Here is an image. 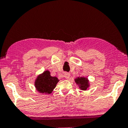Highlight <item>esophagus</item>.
<instances>
[{
  "label": "esophagus",
  "mask_w": 128,
  "mask_h": 128,
  "mask_svg": "<svg viewBox=\"0 0 128 128\" xmlns=\"http://www.w3.org/2000/svg\"><path fill=\"white\" fill-rule=\"evenodd\" d=\"M70 73L67 72H65V73H64V77H65L66 79H68L69 78H70Z\"/></svg>",
  "instance_id": "esophagus-1"
}]
</instances>
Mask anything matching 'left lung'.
<instances>
[{
    "label": "left lung",
    "mask_w": 128,
    "mask_h": 128,
    "mask_svg": "<svg viewBox=\"0 0 128 128\" xmlns=\"http://www.w3.org/2000/svg\"><path fill=\"white\" fill-rule=\"evenodd\" d=\"M75 82L77 84L79 85L80 88L82 90H86L88 86V81L86 78H78L75 79Z\"/></svg>",
    "instance_id": "left-lung-1"
}]
</instances>
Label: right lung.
Here are the masks:
<instances>
[{"label": "right lung", "instance_id": "right-lung-1", "mask_svg": "<svg viewBox=\"0 0 128 128\" xmlns=\"http://www.w3.org/2000/svg\"><path fill=\"white\" fill-rule=\"evenodd\" d=\"M58 81L59 80L56 77L51 76L49 71H46L38 76L35 85L40 92L50 94L55 88Z\"/></svg>", "mask_w": 128, "mask_h": 128}]
</instances>
